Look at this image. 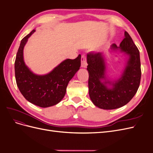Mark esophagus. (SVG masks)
<instances>
[{"label":"esophagus","mask_w":153,"mask_h":153,"mask_svg":"<svg viewBox=\"0 0 153 153\" xmlns=\"http://www.w3.org/2000/svg\"><path fill=\"white\" fill-rule=\"evenodd\" d=\"M87 63L86 60V56L84 54L81 57V66L82 68H87Z\"/></svg>","instance_id":"1"}]
</instances>
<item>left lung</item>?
I'll list each match as a JSON object with an SVG mask.
<instances>
[{
	"label": "left lung",
	"mask_w": 153,
	"mask_h": 153,
	"mask_svg": "<svg viewBox=\"0 0 153 153\" xmlns=\"http://www.w3.org/2000/svg\"><path fill=\"white\" fill-rule=\"evenodd\" d=\"M113 49H117L115 44ZM129 56L127 65L121 78L113 82L105 80V64L101 53L89 52L87 55L89 73V93L92 103L100 108L112 110L126 105L137 93L141 78V68L139 50L131 36L124 32V38L119 47ZM112 85L108 88L106 84Z\"/></svg>",
	"instance_id": "obj_1"
}]
</instances>
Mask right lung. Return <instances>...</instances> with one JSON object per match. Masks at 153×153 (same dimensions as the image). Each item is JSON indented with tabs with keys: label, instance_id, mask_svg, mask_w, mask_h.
I'll return each instance as SVG.
<instances>
[{
	"label": "right lung",
	"instance_id": "add662e5",
	"mask_svg": "<svg viewBox=\"0 0 153 153\" xmlns=\"http://www.w3.org/2000/svg\"><path fill=\"white\" fill-rule=\"evenodd\" d=\"M32 30L21 41L15 62V78L22 94L30 103L46 108L57 104L66 92L69 82L80 69L81 55L75 59H68L48 74L37 75L27 68L24 61L23 52Z\"/></svg>",
	"mask_w": 153,
	"mask_h": 153
}]
</instances>
